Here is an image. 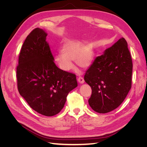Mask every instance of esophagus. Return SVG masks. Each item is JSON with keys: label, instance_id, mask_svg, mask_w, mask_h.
<instances>
[{"label": "esophagus", "instance_id": "obj_1", "mask_svg": "<svg viewBox=\"0 0 147 147\" xmlns=\"http://www.w3.org/2000/svg\"><path fill=\"white\" fill-rule=\"evenodd\" d=\"M77 80H78V82L80 83H81V84H83V83H84V82L83 78L82 77H79Z\"/></svg>", "mask_w": 147, "mask_h": 147}]
</instances>
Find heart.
Segmentation results:
<instances>
[{"mask_svg":"<svg viewBox=\"0 0 147 147\" xmlns=\"http://www.w3.org/2000/svg\"><path fill=\"white\" fill-rule=\"evenodd\" d=\"M61 55L56 56L55 60L59 69L69 72L74 69L72 61L82 68H88L94 59V51L89 45L78 41H68L64 43L61 50Z\"/></svg>","mask_w":147,"mask_h":147,"instance_id":"1","label":"heart"}]
</instances>
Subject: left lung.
I'll return each mask as SVG.
<instances>
[{"mask_svg": "<svg viewBox=\"0 0 147 147\" xmlns=\"http://www.w3.org/2000/svg\"><path fill=\"white\" fill-rule=\"evenodd\" d=\"M132 73L131 56L122 37L97 56L84 75L92 89L88 100L92 109L106 113L121 105L131 90Z\"/></svg>", "mask_w": 147, "mask_h": 147, "instance_id": "1", "label": "left lung"}]
</instances>
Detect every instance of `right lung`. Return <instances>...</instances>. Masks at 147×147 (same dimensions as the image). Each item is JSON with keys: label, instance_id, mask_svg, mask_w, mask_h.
<instances>
[{"label": "right lung", "instance_id": "add662e5", "mask_svg": "<svg viewBox=\"0 0 147 147\" xmlns=\"http://www.w3.org/2000/svg\"><path fill=\"white\" fill-rule=\"evenodd\" d=\"M47 33L35 28L22 46L16 68L18 89L29 105L51 117L63 109L69 92L78 85L76 75L56 65Z\"/></svg>", "mask_w": 147, "mask_h": 147}]
</instances>
